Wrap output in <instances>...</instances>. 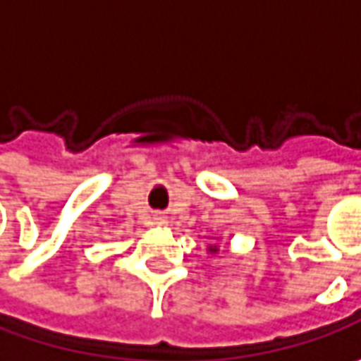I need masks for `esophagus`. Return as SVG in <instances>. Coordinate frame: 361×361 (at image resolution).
Wrapping results in <instances>:
<instances>
[{
	"label": "esophagus",
	"mask_w": 361,
	"mask_h": 361,
	"mask_svg": "<svg viewBox=\"0 0 361 361\" xmlns=\"http://www.w3.org/2000/svg\"><path fill=\"white\" fill-rule=\"evenodd\" d=\"M157 221H162V219H160V216H159V219H157Z\"/></svg>",
	"instance_id": "1"
}]
</instances>
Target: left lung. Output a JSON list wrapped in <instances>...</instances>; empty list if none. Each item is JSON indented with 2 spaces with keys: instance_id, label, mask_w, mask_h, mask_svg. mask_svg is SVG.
<instances>
[{
  "instance_id": "8db88e82",
  "label": "left lung",
  "mask_w": 361,
  "mask_h": 361,
  "mask_svg": "<svg viewBox=\"0 0 361 361\" xmlns=\"http://www.w3.org/2000/svg\"><path fill=\"white\" fill-rule=\"evenodd\" d=\"M209 249H211V251H216V247H209Z\"/></svg>"
}]
</instances>
